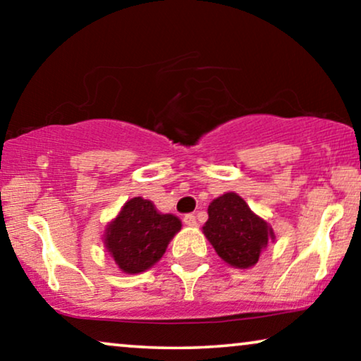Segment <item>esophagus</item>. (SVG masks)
I'll use <instances>...</instances> for the list:
<instances>
[{"label": "esophagus", "mask_w": 361, "mask_h": 361, "mask_svg": "<svg viewBox=\"0 0 361 361\" xmlns=\"http://www.w3.org/2000/svg\"><path fill=\"white\" fill-rule=\"evenodd\" d=\"M182 221H184L187 226H194L195 225V216L192 215V214H189V215L184 216V220H182Z\"/></svg>", "instance_id": "34e87169"}]
</instances>
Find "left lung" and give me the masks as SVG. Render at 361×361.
Masks as SVG:
<instances>
[{
  "instance_id": "obj_1",
  "label": "left lung",
  "mask_w": 361,
  "mask_h": 361,
  "mask_svg": "<svg viewBox=\"0 0 361 361\" xmlns=\"http://www.w3.org/2000/svg\"><path fill=\"white\" fill-rule=\"evenodd\" d=\"M209 220L202 226L205 238L226 264L250 269L276 240L271 225L250 209L235 192H225L209 205Z\"/></svg>"
}]
</instances>
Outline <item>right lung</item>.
Segmentation results:
<instances>
[{
  "label": "right lung",
  "mask_w": 361,
  "mask_h": 361,
  "mask_svg": "<svg viewBox=\"0 0 361 361\" xmlns=\"http://www.w3.org/2000/svg\"><path fill=\"white\" fill-rule=\"evenodd\" d=\"M180 226L176 215L161 214L151 200L133 197L108 221L103 245L123 273L140 274L162 258Z\"/></svg>",
  "instance_id": "add662e5"
}]
</instances>
